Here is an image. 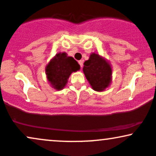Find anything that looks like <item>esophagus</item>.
Segmentation results:
<instances>
[{"label": "esophagus", "mask_w": 156, "mask_h": 156, "mask_svg": "<svg viewBox=\"0 0 156 156\" xmlns=\"http://www.w3.org/2000/svg\"><path fill=\"white\" fill-rule=\"evenodd\" d=\"M83 61H81V60H80V61H78V64H80V68H82L83 67Z\"/></svg>", "instance_id": "esophagus-1"}]
</instances>
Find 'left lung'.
<instances>
[{
	"instance_id": "1",
	"label": "left lung",
	"mask_w": 156,
	"mask_h": 156,
	"mask_svg": "<svg viewBox=\"0 0 156 156\" xmlns=\"http://www.w3.org/2000/svg\"><path fill=\"white\" fill-rule=\"evenodd\" d=\"M83 71L92 88L103 92L112 82V69L109 62L100 55L93 53L83 64Z\"/></svg>"
}]
</instances>
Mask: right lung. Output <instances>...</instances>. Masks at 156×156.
Instances as JSON below:
<instances>
[{
  "instance_id": "obj_1",
  "label": "right lung",
  "mask_w": 156,
  "mask_h": 156,
  "mask_svg": "<svg viewBox=\"0 0 156 156\" xmlns=\"http://www.w3.org/2000/svg\"><path fill=\"white\" fill-rule=\"evenodd\" d=\"M80 69V65L73 57L66 53H59L53 57L46 66L45 73L48 80L52 87L62 90L67 83L71 73Z\"/></svg>"
}]
</instances>
